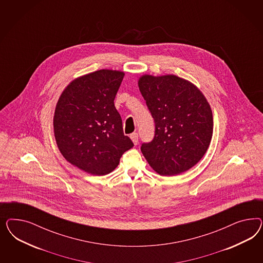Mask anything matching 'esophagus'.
<instances>
[{
	"label": "esophagus",
	"instance_id": "esophagus-1",
	"mask_svg": "<svg viewBox=\"0 0 263 263\" xmlns=\"http://www.w3.org/2000/svg\"><path fill=\"white\" fill-rule=\"evenodd\" d=\"M130 138H131V140H132V142L134 144H137L138 143V133H132L131 135H130Z\"/></svg>",
	"mask_w": 263,
	"mask_h": 263
}]
</instances>
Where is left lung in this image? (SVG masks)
<instances>
[{"label": "left lung", "mask_w": 263, "mask_h": 263, "mask_svg": "<svg viewBox=\"0 0 263 263\" xmlns=\"http://www.w3.org/2000/svg\"><path fill=\"white\" fill-rule=\"evenodd\" d=\"M138 86L155 122L152 142L141 151L160 175L194 167L205 154L213 134V116L205 96L188 80L174 74H143Z\"/></svg>", "instance_id": "obj_1"}]
</instances>
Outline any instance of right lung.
<instances>
[{
    "label": "right lung",
    "mask_w": 263,
    "mask_h": 263,
    "mask_svg": "<svg viewBox=\"0 0 263 263\" xmlns=\"http://www.w3.org/2000/svg\"><path fill=\"white\" fill-rule=\"evenodd\" d=\"M123 77L120 70L90 72L71 81L58 100L53 124L59 151L90 175L110 174L134 145L114 103Z\"/></svg>",
    "instance_id": "add662e5"
}]
</instances>
